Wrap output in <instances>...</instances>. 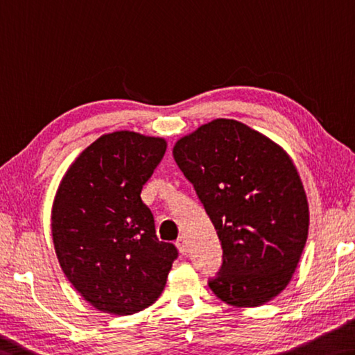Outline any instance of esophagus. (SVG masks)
Returning <instances> with one entry per match:
<instances>
[{
    "mask_svg": "<svg viewBox=\"0 0 355 355\" xmlns=\"http://www.w3.org/2000/svg\"><path fill=\"white\" fill-rule=\"evenodd\" d=\"M175 245H177V248H178L180 252H182V254H187V252H188V243H187V239H184V235H180V237L177 239V241H175Z\"/></svg>",
    "mask_w": 355,
    "mask_h": 355,
    "instance_id": "1",
    "label": "esophagus"
}]
</instances>
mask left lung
I'll use <instances>...</instances> for the list:
<instances>
[{"instance_id":"left-lung-1","label":"left lung","mask_w":355,"mask_h":355,"mask_svg":"<svg viewBox=\"0 0 355 355\" xmlns=\"http://www.w3.org/2000/svg\"><path fill=\"white\" fill-rule=\"evenodd\" d=\"M172 153L223 246L210 289L232 306L272 300L289 284L309 226L306 194L289 155L226 118L182 137Z\"/></svg>"}]
</instances>
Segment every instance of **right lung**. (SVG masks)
I'll list each match as a JSON object with an SVG mask.
<instances>
[{"instance_id": "add662e5", "label": "right lung", "mask_w": 355, "mask_h": 355, "mask_svg": "<svg viewBox=\"0 0 355 355\" xmlns=\"http://www.w3.org/2000/svg\"><path fill=\"white\" fill-rule=\"evenodd\" d=\"M161 137L104 134L67 168L52 207L61 270L89 305L126 316L148 308L164 289L175 245L156 237L140 199L166 153Z\"/></svg>"}]
</instances>
